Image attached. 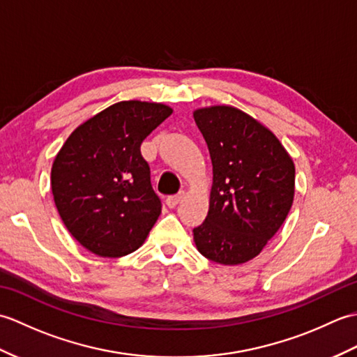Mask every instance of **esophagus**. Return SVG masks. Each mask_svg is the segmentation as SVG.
I'll use <instances>...</instances> for the list:
<instances>
[{
  "mask_svg": "<svg viewBox=\"0 0 357 357\" xmlns=\"http://www.w3.org/2000/svg\"><path fill=\"white\" fill-rule=\"evenodd\" d=\"M183 196H184V192H181L178 195H173V196H169V198L165 199V204H167V206H169V208H174L181 202V199H183Z\"/></svg>",
  "mask_w": 357,
  "mask_h": 357,
  "instance_id": "1",
  "label": "esophagus"
}]
</instances>
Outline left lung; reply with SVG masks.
Listing matches in <instances>:
<instances>
[{
	"instance_id": "left-lung-1",
	"label": "left lung",
	"mask_w": 357,
	"mask_h": 357,
	"mask_svg": "<svg viewBox=\"0 0 357 357\" xmlns=\"http://www.w3.org/2000/svg\"><path fill=\"white\" fill-rule=\"evenodd\" d=\"M193 118L213 165L208 213L193 229L196 248L216 264H245L291 208L293 159L270 128L231 105L196 109Z\"/></svg>"
}]
</instances>
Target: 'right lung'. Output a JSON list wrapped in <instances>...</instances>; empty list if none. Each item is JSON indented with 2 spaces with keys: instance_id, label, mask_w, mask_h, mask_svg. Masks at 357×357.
Segmentation results:
<instances>
[{
  "instance_id": "1",
  "label": "right lung",
  "mask_w": 357,
  "mask_h": 357,
  "mask_svg": "<svg viewBox=\"0 0 357 357\" xmlns=\"http://www.w3.org/2000/svg\"><path fill=\"white\" fill-rule=\"evenodd\" d=\"M172 113L161 102H116L75 128L58 151L50 173L53 201L89 252L121 257L146 241L161 201L139 147Z\"/></svg>"
}]
</instances>
